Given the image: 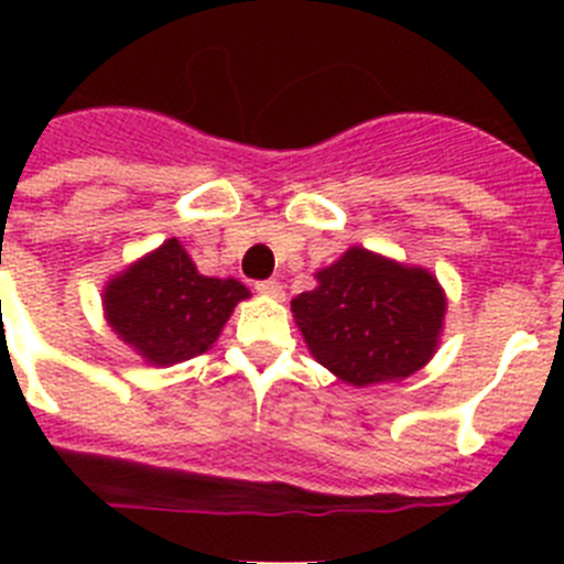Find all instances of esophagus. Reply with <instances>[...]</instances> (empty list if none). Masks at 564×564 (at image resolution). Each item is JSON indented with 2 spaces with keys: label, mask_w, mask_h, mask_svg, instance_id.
<instances>
[{
  "label": "esophagus",
  "mask_w": 564,
  "mask_h": 564,
  "mask_svg": "<svg viewBox=\"0 0 564 564\" xmlns=\"http://www.w3.org/2000/svg\"><path fill=\"white\" fill-rule=\"evenodd\" d=\"M257 293H262V296H271V299H282L285 296V291H282V285H279L276 279H265V282H257Z\"/></svg>",
  "instance_id": "obj_1"
}]
</instances>
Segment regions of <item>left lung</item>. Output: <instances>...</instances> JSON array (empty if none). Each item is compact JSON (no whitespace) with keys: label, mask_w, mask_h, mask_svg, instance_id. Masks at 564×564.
I'll use <instances>...</instances> for the list:
<instances>
[{"label":"left lung","mask_w":564,"mask_h":564,"mask_svg":"<svg viewBox=\"0 0 564 564\" xmlns=\"http://www.w3.org/2000/svg\"><path fill=\"white\" fill-rule=\"evenodd\" d=\"M316 279L291 307L316 361L341 381H395L430 361L446 313L432 273L350 248Z\"/></svg>","instance_id":"left-lung-1"}]
</instances>
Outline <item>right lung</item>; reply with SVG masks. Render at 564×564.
Masks as SVG:
<instances>
[{"label": "right lung", "mask_w": 564, "mask_h": 564, "mask_svg": "<svg viewBox=\"0 0 564 564\" xmlns=\"http://www.w3.org/2000/svg\"><path fill=\"white\" fill-rule=\"evenodd\" d=\"M248 288L197 273L177 239L112 279L104 293L109 325L149 364H177L217 341Z\"/></svg>", "instance_id": "right-lung-1"}]
</instances>
